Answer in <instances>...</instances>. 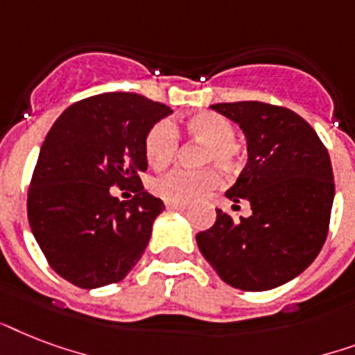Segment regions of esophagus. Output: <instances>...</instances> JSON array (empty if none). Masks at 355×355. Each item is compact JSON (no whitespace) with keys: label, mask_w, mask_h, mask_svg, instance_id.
<instances>
[{"label":"esophagus","mask_w":355,"mask_h":355,"mask_svg":"<svg viewBox=\"0 0 355 355\" xmlns=\"http://www.w3.org/2000/svg\"><path fill=\"white\" fill-rule=\"evenodd\" d=\"M166 209H170V211H187V205H181V203H166Z\"/></svg>","instance_id":"obj_1"}]
</instances>
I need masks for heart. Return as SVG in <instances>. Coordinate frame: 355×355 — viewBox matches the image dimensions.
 <instances>
[{
    "mask_svg": "<svg viewBox=\"0 0 355 355\" xmlns=\"http://www.w3.org/2000/svg\"><path fill=\"white\" fill-rule=\"evenodd\" d=\"M187 131L192 139L205 142L203 163H216L222 168L235 170L241 161V146L233 140L235 128L222 114L211 111L194 112L187 118ZM180 148V133L170 120L153 125L146 135L144 153L153 168H164L175 157ZM220 183V174L215 168L172 170L150 183L155 196L166 203H192L205 192L213 191Z\"/></svg>",
    "mask_w": 355,
    "mask_h": 355,
    "instance_id": "1",
    "label": "heart"
}]
</instances>
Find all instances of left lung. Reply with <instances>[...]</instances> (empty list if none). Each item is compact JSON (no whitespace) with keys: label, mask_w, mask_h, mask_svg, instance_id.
<instances>
[{"label":"left lung","mask_w":355,"mask_h":355,"mask_svg":"<svg viewBox=\"0 0 355 355\" xmlns=\"http://www.w3.org/2000/svg\"><path fill=\"white\" fill-rule=\"evenodd\" d=\"M211 109L243 129L248 161L226 196L248 202L252 215L235 222L216 209L215 224L196 235L198 248L235 289H276L311 265L328 235L335 196L328 150L285 107L237 101Z\"/></svg>","instance_id":"left-lung-1"}]
</instances>
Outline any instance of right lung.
Instances as JSON below:
<instances>
[{
	"instance_id": "obj_1",
	"label": "right lung",
	"mask_w": 355,
	"mask_h": 355,
	"mask_svg": "<svg viewBox=\"0 0 355 355\" xmlns=\"http://www.w3.org/2000/svg\"><path fill=\"white\" fill-rule=\"evenodd\" d=\"M133 92L90 96L66 109L46 135L27 194L29 226L60 277L98 289L128 276L144 254L164 203L144 191L148 131L172 114ZM112 184H137L120 202Z\"/></svg>"
}]
</instances>
